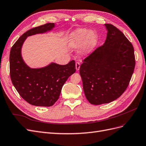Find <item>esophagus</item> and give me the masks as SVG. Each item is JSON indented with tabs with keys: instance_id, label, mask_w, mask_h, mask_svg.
Instances as JSON below:
<instances>
[{
	"instance_id": "1",
	"label": "esophagus",
	"mask_w": 146,
	"mask_h": 146,
	"mask_svg": "<svg viewBox=\"0 0 146 146\" xmlns=\"http://www.w3.org/2000/svg\"><path fill=\"white\" fill-rule=\"evenodd\" d=\"M80 64L79 62H76V70H78L80 69Z\"/></svg>"
}]
</instances>
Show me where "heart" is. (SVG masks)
Returning a JSON list of instances; mask_svg holds the SVG:
<instances>
[{
  "label": "heart",
  "instance_id": "obj_1",
  "mask_svg": "<svg viewBox=\"0 0 146 146\" xmlns=\"http://www.w3.org/2000/svg\"><path fill=\"white\" fill-rule=\"evenodd\" d=\"M99 36L95 30L78 29L70 33L69 36V46L74 48L83 46L82 54H88L93 50L98 42Z\"/></svg>",
  "mask_w": 146,
  "mask_h": 146
}]
</instances>
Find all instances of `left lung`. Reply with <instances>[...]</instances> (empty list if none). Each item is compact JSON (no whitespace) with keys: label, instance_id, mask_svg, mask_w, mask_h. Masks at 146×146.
<instances>
[{"label":"left lung","instance_id":"left-lung-1","mask_svg":"<svg viewBox=\"0 0 146 146\" xmlns=\"http://www.w3.org/2000/svg\"><path fill=\"white\" fill-rule=\"evenodd\" d=\"M105 26L108 31L105 43L87 56L80 68L84 92L93 105L119 98L129 85L135 66L131 43L114 25Z\"/></svg>","mask_w":146,"mask_h":146}]
</instances>
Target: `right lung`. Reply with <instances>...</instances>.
Masks as SVG:
<instances>
[{
    "label": "right lung",
    "mask_w": 146,
    "mask_h": 146,
    "mask_svg": "<svg viewBox=\"0 0 146 146\" xmlns=\"http://www.w3.org/2000/svg\"><path fill=\"white\" fill-rule=\"evenodd\" d=\"M54 27V23H47L28 30L10 50V74L13 85L22 98L32 105L52 106L58 99L66 81L76 70L74 60L65 65L51 63L41 68H30L24 61L21 49L26 38L49 32Z\"/></svg>",
    "instance_id": "right-lung-1"
}]
</instances>
